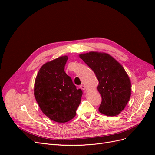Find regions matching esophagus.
Masks as SVG:
<instances>
[{
    "label": "esophagus",
    "instance_id": "obj_1",
    "mask_svg": "<svg viewBox=\"0 0 155 155\" xmlns=\"http://www.w3.org/2000/svg\"><path fill=\"white\" fill-rule=\"evenodd\" d=\"M79 88H80L81 89V90H85L86 87H85V85H81L79 86Z\"/></svg>",
    "mask_w": 155,
    "mask_h": 155
}]
</instances>
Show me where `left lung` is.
Returning a JSON list of instances; mask_svg holds the SVG:
<instances>
[{"label":"left lung","mask_w":155,"mask_h":155,"mask_svg":"<svg viewBox=\"0 0 155 155\" xmlns=\"http://www.w3.org/2000/svg\"><path fill=\"white\" fill-rule=\"evenodd\" d=\"M79 56L93 70L99 81L97 88L102 97L100 112L109 116L120 114L131 95L130 78L122 65L105 52L89 51Z\"/></svg>","instance_id":"obj_1"}]
</instances>
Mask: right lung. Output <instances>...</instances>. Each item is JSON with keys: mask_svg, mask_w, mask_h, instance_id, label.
Wrapping results in <instances>:
<instances>
[{"mask_svg": "<svg viewBox=\"0 0 155 155\" xmlns=\"http://www.w3.org/2000/svg\"><path fill=\"white\" fill-rule=\"evenodd\" d=\"M67 55L46 62L35 80L34 96L41 110L50 120L65 123L73 119L80 104L82 91L64 72Z\"/></svg>", "mask_w": 155, "mask_h": 155, "instance_id": "obj_1", "label": "right lung"}]
</instances>
